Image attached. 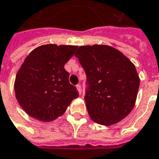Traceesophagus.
Here are the masks:
<instances>
[{
  "label": "esophagus",
  "instance_id": "1",
  "mask_svg": "<svg viewBox=\"0 0 159 159\" xmlns=\"http://www.w3.org/2000/svg\"><path fill=\"white\" fill-rule=\"evenodd\" d=\"M76 88H77V89H78V91L80 92V94H81V92H82V89H81V85L80 84H77L76 85Z\"/></svg>",
  "mask_w": 159,
  "mask_h": 159
}]
</instances>
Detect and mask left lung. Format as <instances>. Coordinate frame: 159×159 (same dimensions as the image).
<instances>
[{
	"instance_id": "8db88e82",
	"label": "left lung",
	"mask_w": 159,
	"mask_h": 159,
	"mask_svg": "<svg viewBox=\"0 0 159 159\" xmlns=\"http://www.w3.org/2000/svg\"><path fill=\"white\" fill-rule=\"evenodd\" d=\"M86 75L84 100L90 118L111 126L132 111L140 80L134 64L107 45L81 46L75 53Z\"/></svg>"
}]
</instances>
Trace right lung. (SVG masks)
Listing matches in <instances>:
<instances>
[{"mask_svg":"<svg viewBox=\"0 0 159 159\" xmlns=\"http://www.w3.org/2000/svg\"><path fill=\"white\" fill-rule=\"evenodd\" d=\"M77 46L47 44L30 52L16 76V98L21 108L33 118L51 121L64 114L79 96L69 81L64 64Z\"/></svg>","mask_w":159,"mask_h":159,"instance_id":"add662e5","label":"right lung"}]
</instances>
